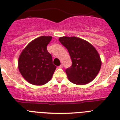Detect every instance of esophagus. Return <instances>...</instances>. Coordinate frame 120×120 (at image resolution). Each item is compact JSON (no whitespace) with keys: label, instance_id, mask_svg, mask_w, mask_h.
<instances>
[{"label":"esophagus","instance_id":"1","mask_svg":"<svg viewBox=\"0 0 120 120\" xmlns=\"http://www.w3.org/2000/svg\"><path fill=\"white\" fill-rule=\"evenodd\" d=\"M62 67H63V65H62V64H61V65H59V68H62Z\"/></svg>","mask_w":120,"mask_h":120}]
</instances>
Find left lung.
Returning <instances> with one entry per match:
<instances>
[{
    "mask_svg": "<svg viewBox=\"0 0 120 120\" xmlns=\"http://www.w3.org/2000/svg\"><path fill=\"white\" fill-rule=\"evenodd\" d=\"M59 41L68 50L71 59V66L65 70L70 81L85 85L94 80L101 65L99 54L94 46L76 37H60Z\"/></svg>",
    "mask_w": 120,
    "mask_h": 120,
    "instance_id": "left-lung-1",
    "label": "left lung"
}]
</instances>
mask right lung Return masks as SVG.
Returning <instances> with one entry per match:
<instances>
[{
    "label": "right lung",
    "instance_id": "add662e5",
    "mask_svg": "<svg viewBox=\"0 0 120 120\" xmlns=\"http://www.w3.org/2000/svg\"><path fill=\"white\" fill-rule=\"evenodd\" d=\"M51 36H41L32 41L23 49L18 61L19 70L29 83L35 85L47 83L52 77L56 67L47 50Z\"/></svg>",
    "mask_w": 120,
    "mask_h": 120
}]
</instances>
